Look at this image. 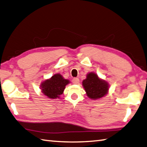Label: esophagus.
<instances>
[{"instance_id": "esophagus-1", "label": "esophagus", "mask_w": 147, "mask_h": 147, "mask_svg": "<svg viewBox=\"0 0 147 147\" xmlns=\"http://www.w3.org/2000/svg\"><path fill=\"white\" fill-rule=\"evenodd\" d=\"M72 81L74 84H77L80 83V80H79V78H74L73 79Z\"/></svg>"}]
</instances>
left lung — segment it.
<instances>
[{"label": "left lung", "instance_id": "left-lung-1", "mask_svg": "<svg viewBox=\"0 0 147 147\" xmlns=\"http://www.w3.org/2000/svg\"><path fill=\"white\" fill-rule=\"evenodd\" d=\"M83 86L87 96L91 100H97L105 96L109 90L107 82L99 78L98 75L93 72L87 74L86 79L83 81Z\"/></svg>", "mask_w": 147, "mask_h": 147}]
</instances>
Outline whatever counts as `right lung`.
<instances>
[{
  "instance_id": "1",
  "label": "right lung",
  "mask_w": 147,
  "mask_h": 147,
  "mask_svg": "<svg viewBox=\"0 0 147 147\" xmlns=\"http://www.w3.org/2000/svg\"><path fill=\"white\" fill-rule=\"evenodd\" d=\"M70 83L65 80L62 75L57 73L53 75L50 79L46 80L40 84V89L42 93L50 99L59 98L63 93L66 86Z\"/></svg>"
}]
</instances>
